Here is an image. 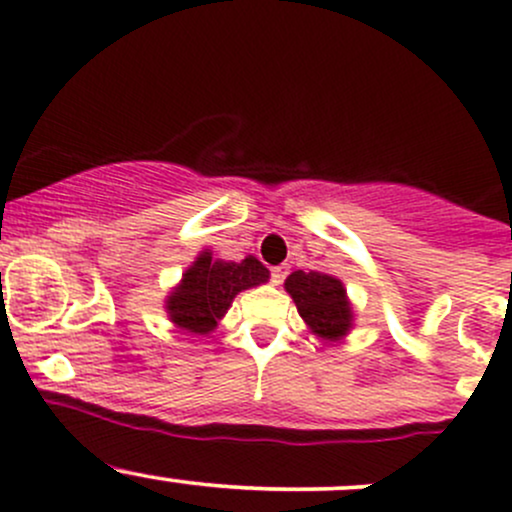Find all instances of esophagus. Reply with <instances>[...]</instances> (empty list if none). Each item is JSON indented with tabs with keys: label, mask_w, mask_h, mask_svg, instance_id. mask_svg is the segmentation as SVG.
<instances>
[{
	"label": "esophagus",
	"mask_w": 512,
	"mask_h": 512,
	"mask_svg": "<svg viewBox=\"0 0 512 512\" xmlns=\"http://www.w3.org/2000/svg\"><path fill=\"white\" fill-rule=\"evenodd\" d=\"M286 274H289V269H286L284 265H279V267H272V284H277V286L282 284Z\"/></svg>",
	"instance_id": "34e87169"
}]
</instances>
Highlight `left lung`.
I'll list each match as a JSON object with an SVG mask.
<instances>
[{
  "label": "left lung",
  "instance_id": "obj_1",
  "mask_svg": "<svg viewBox=\"0 0 512 512\" xmlns=\"http://www.w3.org/2000/svg\"><path fill=\"white\" fill-rule=\"evenodd\" d=\"M286 294L299 308V316L313 335L325 342H340L355 325V311L345 284L328 272L296 269L284 282Z\"/></svg>",
  "mask_w": 512,
  "mask_h": 512
}]
</instances>
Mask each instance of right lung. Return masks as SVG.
<instances>
[{"instance_id":"add662e5","label":"right lung","mask_w":512,"mask_h":512,"mask_svg":"<svg viewBox=\"0 0 512 512\" xmlns=\"http://www.w3.org/2000/svg\"><path fill=\"white\" fill-rule=\"evenodd\" d=\"M265 282H269V269L257 257L247 255L240 262H228L213 257L211 250H201L179 284L167 294V318L179 330L209 335L218 328V320L226 316L240 291Z\"/></svg>"}]
</instances>
